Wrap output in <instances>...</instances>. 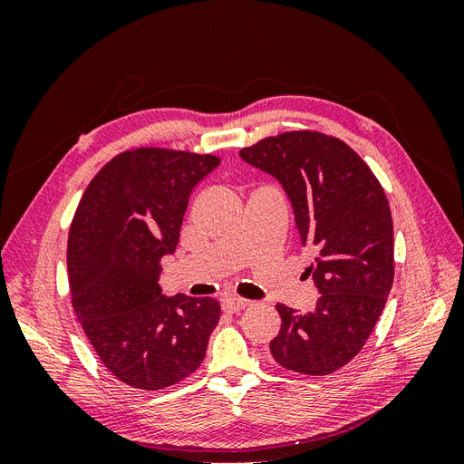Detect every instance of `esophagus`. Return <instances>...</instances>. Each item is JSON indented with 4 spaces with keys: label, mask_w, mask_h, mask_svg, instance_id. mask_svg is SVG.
<instances>
[{
    "label": "esophagus",
    "mask_w": 464,
    "mask_h": 464,
    "mask_svg": "<svg viewBox=\"0 0 464 464\" xmlns=\"http://www.w3.org/2000/svg\"><path fill=\"white\" fill-rule=\"evenodd\" d=\"M249 305L247 300H242V298H227L222 302V310L228 312V314H237L246 310V307Z\"/></svg>",
    "instance_id": "34e87169"
}]
</instances>
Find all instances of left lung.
Listing matches in <instances>:
<instances>
[{"label":"left lung","mask_w":464,"mask_h":464,"mask_svg":"<svg viewBox=\"0 0 464 464\" xmlns=\"http://www.w3.org/2000/svg\"><path fill=\"white\" fill-rule=\"evenodd\" d=\"M240 157L275 176L314 251L305 275L321 296L314 312L276 304L283 319L271 341L280 366L329 375L366 344L395 276V240L385 191L358 152L319 131H286L244 147Z\"/></svg>","instance_id":"8db88e82"}]
</instances>
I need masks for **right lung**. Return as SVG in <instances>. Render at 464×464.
<instances>
[{"instance_id":"obj_1","label":"right lung","mask_w":464,"mask_h":464,"mask_svg":"<svg viewBox=\"0 0 464 464\" xmlns=\"http://www.w3.org/2000/svg\"><path fill=\"white\" fill-rule=\"evenodd\" d=\"M218 164L215 154L123 150L79 201L67 237L72 305L98 358L125 385L170 387L205 358L220 304L166 298L159 275L178 246L191 189Z\"/></svg>"}]
</instances>
